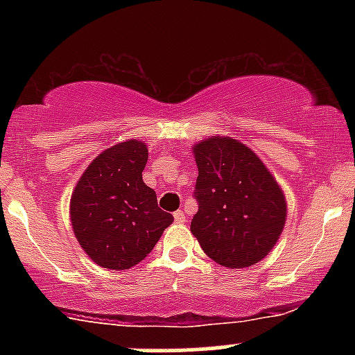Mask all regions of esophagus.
I'll return each instance as SVG.
<instances>
[{"label":"esophagus","instance_id":"1","mask_svg":"<svg viewBox=\"0 0 355 355\" xmlns=\"http://www.w3.org/2000/svg\"><path fill=\"white\" fill-rule=\"evenodd\" d=\"M173 217H175V220H177L178 223H183V222H185V220H187V214H185V211H183V210H177V211H175V214H173Z\"/></svg>","mask_w":355,"mask_h":355}]
</instances>
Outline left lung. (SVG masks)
Wrapping results in <instances>:
<instances>
[{"label":"left lung","mask_w":355,"mask_h":355,"mask_svg":"<svg viewBox=\"0 0 355 355\" xmlns=\"http://www.w3.org/2000/svg\"><path fill=\"white\" fill-rule=\"evenodd\" d=\"M198 211L190 230L211 260L229 268L260 262L282 234L287 205L270 172L234 138H209L193 146Z\"/></svg>","instance_id":"8db88e82"}]
</instances>
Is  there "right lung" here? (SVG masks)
Wrapping results in <instances>:
<instances>
[{
	"mask_svg": "<svg viewBox=\"0 0 355 355\" xmlns=\"http://www.w3.org/2000/svg\"><path fill=\"white\" fill-rule=\"evenodd\" d=\"M148 150L130 140L105 150L71 195V225L89 259L112 270L137 266L153 250L173 215L158 207L141 178Z\"/></svg>",
	"mask_w": 355,
	"mask_h": 355,
	"instance_id": "1",
	"label": "right lung"
}]
</instances>
